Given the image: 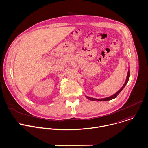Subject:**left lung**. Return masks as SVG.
<instances>
[{
  "instance_id": "left-lung-1",
  "label": "left lung",
  "mask_w": 148,
  "mask_h": 148,
  "mask_svg": "<svg viewBox=\"0 0 148 148\" xmlns=\"http://www.w3.org/2000/svg\"><path fill=\"white\" fill-rule=\"evenodd\" d=\"M129 77H130V69L129 68V70H128V72H127V77H126V81H125V82L124 83L123 85L122 86V87L119 90H118V91L115 93L114 94L110 96V97H106V98H99V99H96V98H92V97H88L87 95H86V97L89 99L90 101H109V100H112L115 98L117 97V96L118 95V94L120 93V92L123 90V89L125 88V86H126V85L127 84L129 79Z\"/></svg>"
}]
</instances>
